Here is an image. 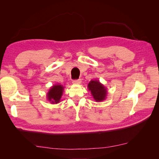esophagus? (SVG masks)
I'll return each mask as SVG.
<instances>
[{
    "label": "esophagus",
    "mask_w": 159,
    "mask_h": 159,
    "mask_svg": "<svg viewBox=\"0 0 159 159\" xmlns=\"http://www.w3.org/2000/svg\"><path fill=\"white\" fill-rule=\"evenodd\" d=\"M74 84H75V85H79L80 83H81V80L80 79H77V80H74L73 82Z\"/></svg>",
    "instance_id": "34e87169"
}]
</instances>
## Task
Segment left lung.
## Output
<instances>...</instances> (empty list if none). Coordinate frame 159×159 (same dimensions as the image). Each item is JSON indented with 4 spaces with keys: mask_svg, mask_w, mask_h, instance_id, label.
Masks as SVG:
<instances>
[{
    "mask_svg": "<svg viewBox=\"0 0 159 159\" xmlns=\"http://www.w3.org/2000/svg\"><path fill=\"white\" fill-rule=\"evenodd\" d=\"M87 88L96 102H102L106 99L107 96V88L99 80H92L88 83Z\"/></svg>",
    "mask_w": 159,
    "mask_h": 159,
    "instance_id": "1",
    "label": "left lung"
}]
</instances>
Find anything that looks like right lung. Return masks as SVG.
I'll return each mask as SVG.
<instances>
[{
  "mask_svg": "<svg viewBox=\"0 0 159 159\" xmlns=\"http://www.w3.org/2000/svg\"><path fill=\"white\" fill-rule=\"evenodd\" d=\"M64 87L62 85L57 84L52 85L46 94L47 100L51 104H57L60 102L63 95Z\"/></svg>",
  "mask_w": 159,
  "mask_h": 159,
  "instance_id": "1",
  "label": "right lung"
}]
</instances>
